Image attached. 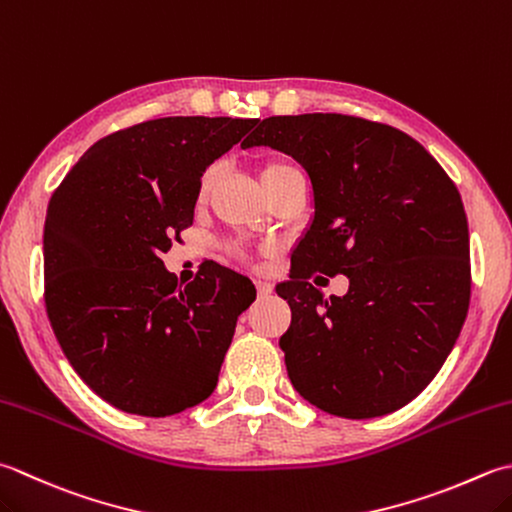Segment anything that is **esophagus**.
I'll return each mask as SVG.
<instances>
[{"label": "esophagus", "instance_id": "esophagus-1", "mask_svg": "<svg viewBox=\"0 0 512 512\" xmlns=\"http://www.w3.org/2000/svg\"><path fill=\"white\" fill-rule=\"evenodd\" d=\"M257 293L262 295V297L270 295V293H273V284H270L268 279H262V277H259V279H257Z\"/></svg>", "mask_w": 512, "mask_h": 512}]
</instances>
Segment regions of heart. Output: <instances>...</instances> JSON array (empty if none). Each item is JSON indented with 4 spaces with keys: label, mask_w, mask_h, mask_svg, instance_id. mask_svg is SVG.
I'll list each match as a JSON object with an SVG mask.
<instances>
[{
    "label": "heart",
    "mask_w": 512,
    "mask_h": 512,
    "mask_svg": "<svg viewBox=\"0 0 512 512\" xmlns=\"http://www.w3.org/2000/svg\"><path fill=\"white\" fill-rule=\"evenodd\" d=\"M288 168H295L293 164H286V162H273V164H268L264 170H262V179L264 177H270V175H277V173H282V170H288ZM215 177H217V168H208L206 173H204V177H202V182H199V195H206L208 190H210V186H213V182H215Z\"/></svg>",
    "instance_id": "obj_1"
}]
</instances>
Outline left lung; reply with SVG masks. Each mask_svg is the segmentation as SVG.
<instances>
[{
  "instance_id": "1",
  "label": "left lung",
  "mask_w": 512,
  "mask_h": 512,
  "mask_svg": "<svg viewBox=\"0 0 512 512\" xmlns=\"http://www.w3.org/2000/svg\"><path fill=\"white\" fill-rule=\"evenodd\" d=\"M297 159L315 215L277 284L293 319L279 339L306 402L346 419L382 417L433 382L470 302L462 197L444 168L393 126L337 113L268 117L242 148ZM313 272L346 274L324 298Z\"/></svg>"
}]
</instances>
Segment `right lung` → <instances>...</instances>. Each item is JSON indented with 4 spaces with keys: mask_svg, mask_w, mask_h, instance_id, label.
I'll use <instances>...</instances> for the list:
<instances>
[{
    "mask_svg": "<svg viewBox=\"0 0 512 512\" xmlns=\"http://www.w3.org/2000/svg\"><path fill=\"white\" fill-rule=\"evenodd\" d=\"M257 119L162 117L99 139L50 197L46 313L75 373L124 413L166 417L213 393L248 277L210 262L177 286L162 253L199 182Z\"/></svg>",
    "mask_w": 512,
    "mask_h": 512,
    "instance_id": "add662e5",
    "label": "right lung"
}]
</instances>
